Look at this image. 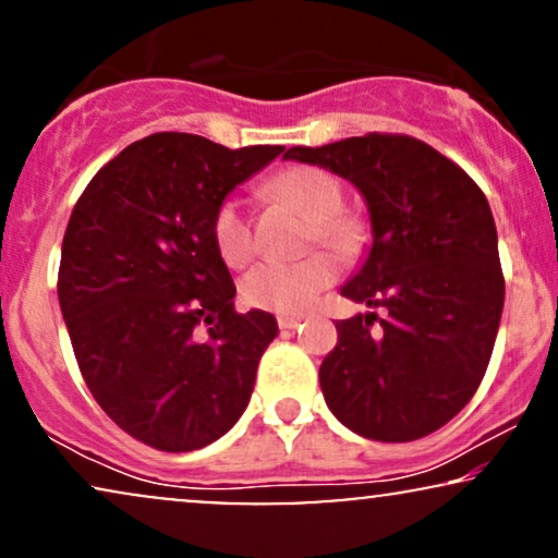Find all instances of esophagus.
I'll list each match as a JSON object with an SVG mask.
<instances>
[{"label": "esophagus", "instance_id": "obj_1", "mask_svg": "<svg viewBox=\"0 0 558 558\" xmlns=\"http://www.w3.org/2000/svg\"><path fill=\"white\" fill-rule=\"evenodd\" d=\"M300 320L302 318H298V315H279V328L281 331H294L300 326Z\"/></svg>", "mask_w": 558, "mask_h": 558}]
</instances>
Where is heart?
I'll use <instances>...</instances> for the list:
<instances>
[{"instance_id": "obj_1", "label": "heart", "mask_w": 558, "mask_h": 558, "mask_svg": "<svg viewBox=\"0 0 558 558\" xmlns=\"http://www.w3.org/2000/svg\"><path fill=\"white\" fill-rule=\"evenodd\" d=\"M266 194L311 219L307 245H326L336 256L352 258L364 245V222L343 209L347 194L339 178L315 165H294L266 183ZM211 238L227 266L243 268L256 256L253 222L238 198H225L211 217ZM339 279V260L315 251L298 264H260L243 279V300L258 311L300 315Z\"/></svg>"}]
</instances>
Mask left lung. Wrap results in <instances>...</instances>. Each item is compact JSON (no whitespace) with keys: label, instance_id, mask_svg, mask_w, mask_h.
Wrapping results in <instances>:
<instances>
[{"label":"left lung","instance_id":"obj_1","mask_svg":"<svg viewBox=\"0 0 558 558\" xmlns=\"http://www.w3.org/2000/svg\"><path fill=\"white\" fill-rule=\"evenodd\" d=\"M367 198L373 247L343 298L380 307L336 323L320 390L343 426L377 442L422 439L471 401L505 307L497 227L460 165L405 134L290 147Z\"/></svg>","mask_w":558,"mask_h":558}]
</instances>
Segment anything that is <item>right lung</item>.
<instances>
[{
  "label": "right lung",
  "mask_w": 558,
  "mask_h": 558,
  "mask_svg": "<svg viewBox=\"0 0 558 558\" xmlns=\"http://www.w3.org/2000/svg\"><path fill=\"white\" fill-rule=\"evenodd\" d=\"M281 153L160 132L102 165L74 204L57 284L74 356L100 409L155 450L215 442L251 401L279 326L235 311L211 217Z\"/></svg>",
  "instance_id": "add662e5"
}]
</instances>
